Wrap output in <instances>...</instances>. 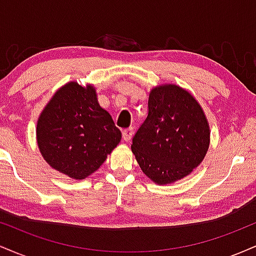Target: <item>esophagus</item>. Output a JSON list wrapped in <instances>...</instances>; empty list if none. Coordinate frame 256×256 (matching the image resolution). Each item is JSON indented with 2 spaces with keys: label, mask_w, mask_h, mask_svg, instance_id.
<instances>
[{
  "label": "esophagus",
  "mask_w": 256,
  "mask_h": 256,
  "mask_svg": "<svg viewBox=\"0 0 256 256\" xmlns=\"http://www.w3.org/2000/svg\"><path fill=\"white\" fill-rule=\"evenodd\" d=\"M132 134H134V128H125V130H122V140H126V142H128V140H131Z\"/></svg>",
  "instance_id": "esophagus-1"
}]
</instances>
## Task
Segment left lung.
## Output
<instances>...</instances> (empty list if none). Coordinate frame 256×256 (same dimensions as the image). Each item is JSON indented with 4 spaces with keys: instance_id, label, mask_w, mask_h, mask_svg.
I'll use <instances>...</instances> for the list:
<instances>
[{
    "instance_id": "8db88e82",
    "label": "left lung",
    "mask_w": 256,
    "mask_h": 256,
    "mask_svg": "<svg viewBox=\"0 0 256 256\" xmlns=\"http://www.w3.org/2000/svg\"><path fill=\"white\" fill-rule=\"evenodd\" d=\"M148 108L131 150L152 182L172 184L204 161L210 143V124L198 100L176 84L152 88Z\"/></svg>"
}]
</instances>
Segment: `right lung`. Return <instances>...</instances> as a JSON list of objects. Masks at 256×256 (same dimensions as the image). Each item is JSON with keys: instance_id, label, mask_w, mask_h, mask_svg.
Segmentation results:
<instances>
[{"instance_id": "add662e5", "label": "right lung", "mask_w": 256, "mask_h": 256, "mask_svg": "<svg viewBox=\"0 0 256 256\" xmlns=\"http://www.w3.org/2000/svg\"><path fill=\"white\" fill-rule=\"evenodd\" d=\"M40 155L52 168L76 180L89 177L122 140L92 84L72 80L52 95L37 120Z\"/></svg>"}]
</instances>
